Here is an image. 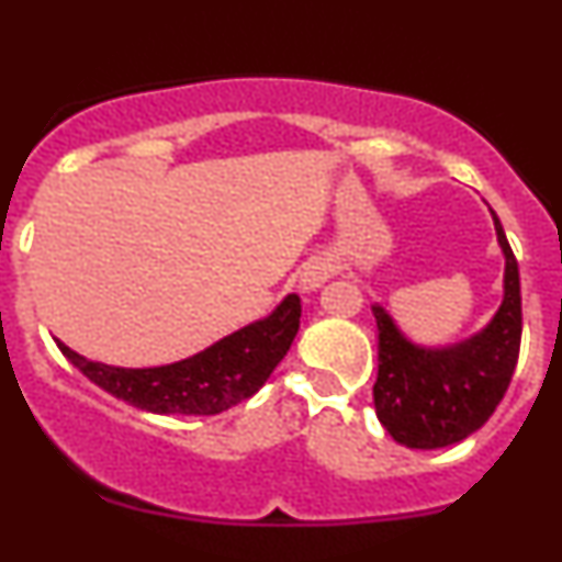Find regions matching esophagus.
I'll return each mask as SVG.
<instances>
[{"label": "esophagus", "mask_w": 562, "mask_h": 562, "mask_svg": "<svg viewBox=\"0 0 562 562\" xmlns=\"http://www.w3.org/2000/svg\"><path fill=\"white\" fill-rule=\"evenodd\" d=\"M330 277V266L326 261H310L301 269V288L304 291H317L321 285H326Z\"/></svg>", "instance_id": "34e87169"}]
</instances>
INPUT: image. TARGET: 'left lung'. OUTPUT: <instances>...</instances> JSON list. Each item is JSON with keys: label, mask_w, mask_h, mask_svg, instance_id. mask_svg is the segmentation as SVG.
<instances>
[{"label": "left lung", "mask_w": 562, "mask_h": 562, "mask_svg": "<svg viewBox=\"0 0 562 562\" xmlns=\"http://www.w3.org/2000/svg\"><path fill=\"white\" fill-rule=\"evenodd\" d=\"M493 221L506 256L504 301L480 334L460 345L428 350L412 345L380 304L371 306L380 330L374 409L387 434L409 450H439L480 430L517 369L522 339L519 269L495 212Z\"/></svg>", "instance_id": "left-lung-1"}]
</instances>
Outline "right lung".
Masks as SVG:
<instances>
[{
    "label": "right lung",
    "mask_w": 562,
    "mask_h": 562,
    "mask_svg": "<svg viewBox=\"0 0 562 562\" xmlns=\"http://www.w3.org/2000/svg\"><path fill=\"white\" fill-rule=\"evenodd\" d=\"M301 301L291 293L269 317L234 330L199 356L156 369H117L69 350H58L115 398L156 415H221L256 395L291 350L299 334Z\"/></svg>",
    "instance_id": "1"
}]
</instances>
